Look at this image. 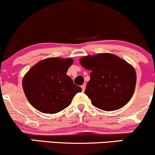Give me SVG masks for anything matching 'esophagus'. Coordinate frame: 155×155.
Listing matches in <instances>:
<instances>
[{"label": "esophagus", "instance_id": "obj_1", "mask_svg": "<svg viewBox=\"0 0 155 155\" xmlns=\"http://www.w3.org/2000/svg\"><path fill=\"white\" fill-rule=\"evenodd\" d=\"M81 87V89H82V91H84V90H85V89H86L85 84H83V85H82Z\"/></svg>", "mask_w": 155, "mask_h": 155}]
</instances>
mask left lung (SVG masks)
<instances>
[{
  "label": "left lung",
  "instance_id": "8db88e82",
  "mask_svg": "<svg viewBox=\"0 0 155 155\" xmlns=\"http://www.w3.org/2000/svg\"><path fill=\"white\" fill-rule=\"evenodd\" d=\"M79 62L91 71L84 93L94 107L107 111L117 110L130 101L137 81L136 71L130 64L109 53L83 56Z\"/></svg>",
  "mask_w": 155,
  "mask_h": 155
}]
</instances>
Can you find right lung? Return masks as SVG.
<instances>
[{
    "label": "right lung",
    "instance_id": "1",
    "mask_svg": "<svg viewBox=\"0 0 155 155\" xmlns=\"http://www.w3.org/2000/svg\"><path fill=\"white\" fill-rule=\"evenodd\" d=\"M73 62L71 58H47L25 74L23 91L35 109L43 113L59 112L71 104L74 96L82 91L66 75Z\"/></svg>",
    "mask_w": 155,
    "mask_h": 155
}]
</instances>
